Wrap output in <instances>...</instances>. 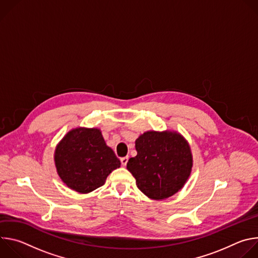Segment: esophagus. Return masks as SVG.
Here are the masks:
<instances>
[{
	"mask_svg": "<svg viewBox=\"0 0 258 258\" xmlns=\"http://www.w3.org/2000/svg\"><path fill=\"white\" fill-rule=\"evenodd\" d=\"M127 161H128V156H125V157H121V158H120V162H121V164H122L123 166L126 165Z\"/></svg>",
	"mask_w": 258,
	"mask_h": 258,
	"instance_id": "esophagus-1",
	"label": "esophagus"
}]
</instances>
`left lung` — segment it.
Returning <instances> with one entry per match:
<instances>
[{"label":"left lung","mask_w":258,"mask_h":258,"mask_svg":"<svg viewBox=\"0 0 258 258\" xmlns=\"http://www.w3.org/2000/svg\"><path fill=\"white\" fill-rule=\"evenodd\" d=\"M137 156L126 167L147 197L162 200L175 194L187 181L192 154L186 140L175 132H147L136 141Z\"/></svg>","instance_id":"obj_1"}]
</instances>
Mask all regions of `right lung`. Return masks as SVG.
<instances>
[{"label":"right lung","mask_w":258,"mask_h":258,"mask_svg":"<svg viewBox=\"0 0 258 258\" xmlns=\"http://www.w3.org/2000/svg\"><path fill=\"white\" fill-rule=\"evenodd\" d=\"M58 174L79 193H89L104 185L108 174L120 166L100 130L76 128L69 132L55 151Z\"/></svg>","instance_id":"1"}]
</instances>
